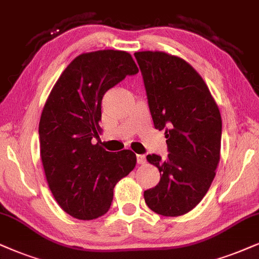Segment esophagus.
<instances>
[{
  "label": "esophagus",
  "mask_w": 259,
  "mask_h": 259,
  "mask_svg": "<svg viewBox=\"0 0 259 259\" xmlns=\"http://www.w3.org/2000/svg\"><path fill=\"white\" fill-rule=\"evenodd\" d=\"M136 159H137V163H140V165H143V163L146 162V156L145 155H141V154H139V155H136Z\"/></svg>",
  "instance_id": "esophagus-1"
}]
</instances>
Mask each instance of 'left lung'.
Wrapping results in <instances>:
<instances>
[{
	"mask_svg": "<svg viewBox=\"0 0 259 259\" xmlns=\"http://www.w3.org/2000/svg\"><path fill=\"white\" fill-rule=\"evenodd\" d=\"M155 129L165 130L168 156L147 155L160 182L147 205L163 217L192 210L210 188L220 161L222 120L203 78L188 62L161 51L135 52Z\"/></svg>",
	"mask_w": 259,
	"mask_h": 259,
	"instance_id": "1",
	"label": "left lung"
}]
</instances>
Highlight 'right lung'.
<instances>
[{
  "instance_id": "add662e5",
  "label": "right lung",
  "mask_w": 259,
  "mask_h": 259,
  "mask_svg": "<svg viewBox=\"0 0 259 259\" xmlns=\"http://www.w3.org/2000/svg\"><path fill=\"white\" fill-rule=\"evenodd\" d=\"M137 73L125 51L81 54L61 74L42 109L39 140L49 188L60 207L78 220L106 214L114 185L136 165L132 150L111 153L94 140L104 94Z\"/></svg>"
}]
</instances>
